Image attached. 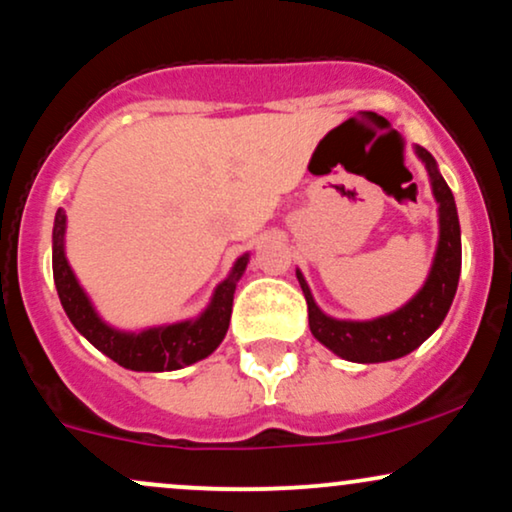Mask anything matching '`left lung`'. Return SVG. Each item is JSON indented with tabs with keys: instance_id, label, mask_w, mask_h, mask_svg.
I'll list each match as a JSON object with an SVG mask.
<instances>
[{
	"instance_id": "left-lung-1",
	"label": "left lung",
	"mask_w": 512,
	"mask_h": 512,
	"mask_svg": "<svg viewBox=\"0 0 512 512\" xmlns=\"http://www.w3.org/2000/svg\"><path fill=\"white\" fill-rule=\"evenodd\" d=\"M416 154L426 163L431 175L433 195L438 202L440 216V240L433 260L431 274H428L424 289L416 293L407 305L397 313L383 315L378 320L351 322L334 320L317 308L310 296L303 274L296 272L301 289L308 301V322L310 332L320 344L334 351L337 356L354 363H380L395 361L411 354L438 330L440 322L448 315L452 298H455L457 281H460L462 267V245H460V219H457L455 197H452L448 182L438 173L436 161L424 146H416Z\"/></svg>"
}]
</instances>
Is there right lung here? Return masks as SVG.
I'll return each mask as SVG.
<instances>
[{"instance_id":"1","label":"right lung","mask_w":512,"mask_h":512,"mask_svg":"<svg viewBox=\"0 0 512 512\" xmlns=\"http://www.w3.org/2000/svg\"><path fill=\"white\" fill-rule=\"evenodd\" d=\"M64 226H67V216H64L62 209H57L55 228H52V274H55V286L57 293H60L64 313L72 320L76 330L84 334L98 351L113 358L122 368L158 373V370H178L195 361H202L221 344V339L228 332V322H231L236 284L243 276L245 267H248V255H243L236 262L231 276L221 281L214 298H211V305L195 322H178V325L127 334L105 325L93 310L79 281H76L72 267L64 257Z\"/></svg>"}]
</instances>
